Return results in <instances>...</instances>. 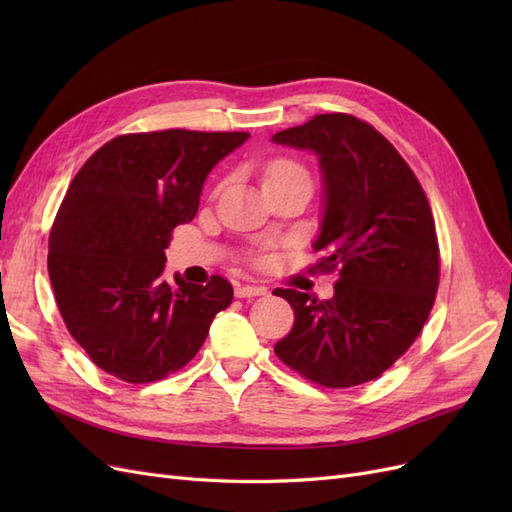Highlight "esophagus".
<instances>
[{
  "label": "esophagus",
  "instance_id": "esophagus-1",
  "mask_svg": "<svg viewBox=\"0 0 512 512\" xmlns=\"http://www.w3.org/2000/svg\"><path fill=\"white\" fill-rule=\"evenodd\" d=\"M262 294H267L265 286H254V284H239L235 288V297L239 299H250V297H262Z\"/></svg>",
  "mask_w": 512,
  "mask_h": 512
}]
</instances>
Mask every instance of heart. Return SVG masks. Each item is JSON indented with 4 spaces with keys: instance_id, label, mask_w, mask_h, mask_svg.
<instances>
[{
    "instance_id": "b5f03b06",
    "label": "heart",
    "mask_w": 512,
    "mask_h": 512,
    "mask_svg": "<svg viewBox=\"0 0 512 512\" xmlns=\"http://www.w3.org/2000/svg\"><path fill=\"white\" fill-rule=\"evenodd\" d=\"M297 175H305L307 177L305 168L301 164H297V162L280 158V160H275V162H271L267 166V170H265V185L273 183V181L288 179V177H297Z\"/></svg>"
}]
</instances>
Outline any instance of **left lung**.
<instances>
[{
	"instance_id": "8db88e82",
	"label": "left lung",
	"mask_w": 512,
	"mask_h": 512,
	"mask_svg": "<svg viewBox=\"0 0 512 512\" xmlns=\"http://www.w3.org/2000/svg\"><path fill=\"white\" fill-rule=\"evenodd\" d=\"M271 141L318 156L322 218L312 247L320 271H339L329 301L273 292L294 309L275 354L329 389L374 380L412 346L436 301L440 256L427 196L397 149L352 115H316Z\"/></svg>"
}]
</instances>
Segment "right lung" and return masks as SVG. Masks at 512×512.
<instances>
[{
    "mask_svg": "<svg viewBox=\"0 0 512 512\" xmlns=\"http://www.w3.org/2000/svg\"><path fill=\"white\" fill-rule=\"evenodd\" d=\"M247 132L162 130L108 141L76 173L49 237V277L70 335L106 374L132 384L192 361L232 286L164 273L170 232Z\"/></svg>",
    "mask_w": 512,
    "mask_h": 512,
    "instance_id": "1",
    "label": "right lung"
}]
</instances>
